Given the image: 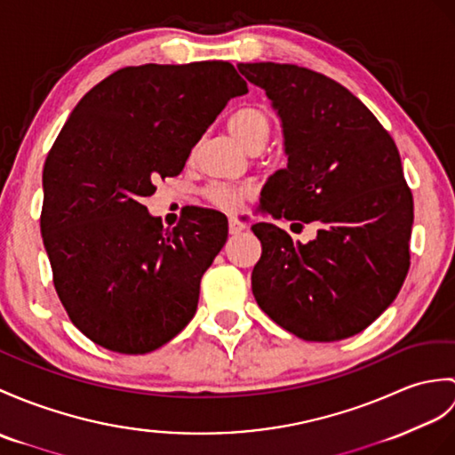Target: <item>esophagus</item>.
Segmentation results:
<instances>
[{
	"label": "esophagus",
	"instance_id": "1",
	"mask_svg": "<svg viewBox=\"0 0 455 455\" xmlns=\"http://www.w3.org/2000/svg\"><path fill=\"white\" fill-rule=\"evenodd\" d=\"M244 228H246V225L240 223L238 219H235V217L228 219V232H230V235H238V232H242Z\"/></svg>",
	"mask_w": 455,
	"mask_h": 455
}]
</instances>
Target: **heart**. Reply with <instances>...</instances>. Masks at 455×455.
<instances>
[{
    "instance_id": "1",
    "label": "heart",
    "mask_w": 455,
    "mask_h": 455,
    "mask_svg": "<svg viewBox=\"0 0 455 455\" xmlns=\"http://www.w3.org/2000/svg\"><path fill=\"white\" fill-rule=\"evenodd\" d=\"M227 128L244 149H248L250 153H258L266 147L269 140L271 120L269 114L263 108L246 104V107H240L228 116ZM250 194L251 189L248 186L211 184L205 189L207 202L225 211H236L250 197Z\"/></svg>"
}]
</instances>
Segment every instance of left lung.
Returning a JSON list of instances; mask_svg holds the SVG:
<instances>
[{
	"instance_id": "1",
	"label": "left lung",
	"mask_w": 455,
	"mask_h": 455,
	"mask_svg": "<svg viewBox=\"0 0 455 455\" xmlns=\"http://www.w3.org/2000/svg\"><path fill=\"white\" fill-rule=\"evenodd\" d=\"M283 122L287 168L261 189V209L294 225L318 223L308 244L258 223L251 271L259 308L304 341L366 330L409 271L413 194L399 151L376 116L343 84L292 63H238Z\"/></svg>"
}]
</instances>
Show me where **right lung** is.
<instances>
[{
	"label": "right lung",
	"mask_w": 455,
	"mask_h": 455,
	"mask_svg": "<svg viewBox=\"0 0 455 455\" xmlns=\"http://www.w3.org/2000/svg\"><path fill=\"white\" fill-rule=\"evenodd\" d=\"M246 92L228 61L145 63L114 71L73 108L42 172L40 230L63 308L92 343L145 355L194 318L228 220L196 207L164 230L141 202Z\"/></svg>",
	"instance_id": "right-lung-1"
}]
</instances>
